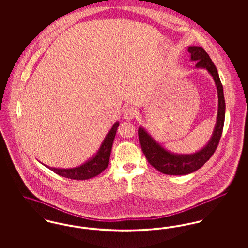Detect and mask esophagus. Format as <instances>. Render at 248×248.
Segmentation results:
<instances>
[{
	"instance_id": "esophagus-1",
	"label": "esophagus",
	"mask_w": 248,
	"mask_h": 248,
	"mask_svg": "<svg viewBox=\"0 0 248 248\" xmlns=\"http://www.w3.org/2000/svg\"><path fill=\"white\" fill-rule=\"evenodd\" d=\"M137 116V111L133 108H126L124 111V118L125 120H132Z\"/></svg>"
}]
</instances>
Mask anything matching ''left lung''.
<instances>
[{
  "mask_svg": "<svg viewBox=\"0 0 248 248\" xmlns=\"http://www.w3.org/2000/svg\"><path fill=\"white\" fill-rule=\"evenodd\" d=\"M189 59L196 63L195 67L205 69L210 73L216 83L218 96L217 116L210 140L199 152L191 154H177L166 151L159 143L154 140L149 133L140 127L139 137L142 152L150 165L165 175H188L198 170L212 156L220 140L225 121V98L223 86L220 82L218 72L209 55L200 46L188 48Z\"/></svg>",
  "mask_w": 248,
  "mask_h": 248,
  "instance_id": "1",
  "label": "left lung"
}]
</instances>
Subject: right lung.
<instances>
[{"instance_id":"right-lung-1","label":"right lung","mask_w":248,"mask_h":248,"mask_svg":"<svg viewBox=\"0 0 248 248\" xmlns=\"http://www.w3.org/2000/svg\"><path fill=\"white\" fill-rule=\"evenodd\" d=\"M118 126L119 122H116L111 127V129L109 130V132L108 133L106 138L104 139L96 154L83 165H80L78 167L67 168V169L54 168V167H49L47 165L46 166H47L50 170H52L54 173L58 174L61 177L75 179V180L88 179L99 175L102 171L106 169L108 165L111 147H112V143L114 140Z\"/></svg>"}]
</instances>
